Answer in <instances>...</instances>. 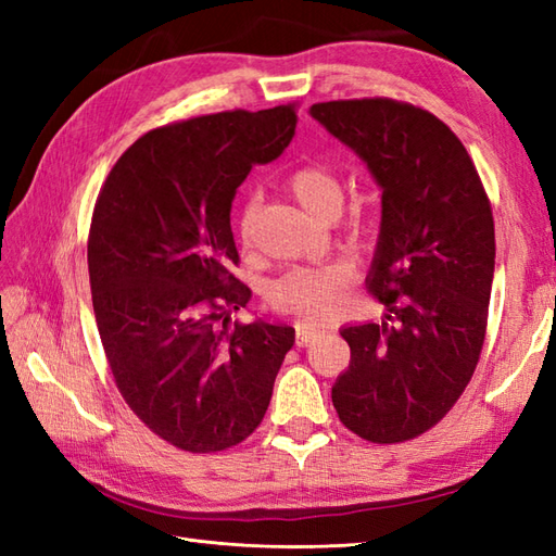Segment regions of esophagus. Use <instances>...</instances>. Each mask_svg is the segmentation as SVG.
Returning <instances> with one entry per match:
<instances>
[{"instance_id":"obj_1","label":"esophagus","mask_w":556,"mask_h":556,"mask_svg":"<svg viewBox=\"0 0 556 556\" xmlns=\"http://www.w3.org/2000/svg\"><path fill=\"white\" fill-rule=\"evenodd\" d=\"M320 337V329L315 327H305V325H296V344L299 346H308L313 341Z\"/></svg>"}]
</instances>
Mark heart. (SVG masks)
Segmentation results:
<instances>
[{
    "instance_id": "b5f03b06",
    "label": "heart",
    "mask_w": 556,
    "mask_h": 556,
    "mask_svg": "<svg viewBox=\"0 0 556 556\" xmlns=\"http://www.w3.org/2000/svg\"><path fill=\"white\" fill-rule=\"evenodd\" d=\"M287 191L305 215L317 222H332L344 203V184L320 162H308L293 169L287 179ZM255 222L257 200L251 198L239 219V243L245 255H253L257 248ZM358 229H365V222H358ZM349 281L351 271L344 265L301 267L287 271L271 287L269 299L281 313L299 317L303 323H320L341 308Z\"/></svg>"
}]
</instances>
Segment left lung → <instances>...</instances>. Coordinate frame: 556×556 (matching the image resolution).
<instances>
[{"instance_id":"1","label":"left lung","mask_w":556,"mask_h":556,"mask_svg":"<svg viewBox=\"0 0 556 556\" xmlns=\"http://www.w3.org/2000/svg\"><path fill=\"white\" fill-rule=\"evenodd\" d=\"M311 114L382 188L365 285L387 323L341 329L351 365L332 404L363 440L406 442L452 410L480 361L494 275L490 198L456 134L416 104L332 100Z\"/></svg>"}]
</instances>
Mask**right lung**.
I'll return each mask as SVG.
<instances>
[{"instance_id":"1","label":"right lung","mask_w":556,"mask_h":556,"mask_svg":"<svg viewBox=\"0 0 556 556\" xmlns=\"http://www.w3.org/2000/svg\"><path fill=\"white\" fill-rule=\"evenodd\" d=\"M296 104L152 128L116 160L88 233L92 311L114 382L176 448L215 454L265 418L293 327L233 323L251 299L231 200L296 131Z\"/></svg>"}]
</instances>
